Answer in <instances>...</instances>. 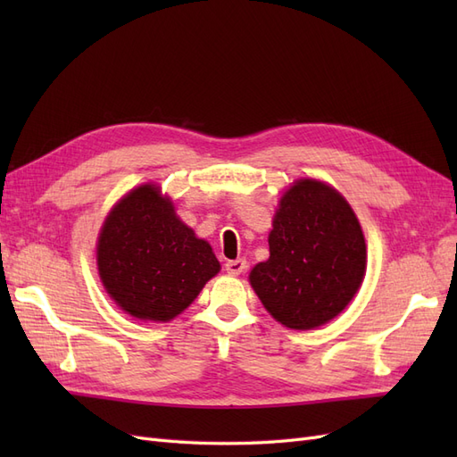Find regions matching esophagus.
Here are the masks:
<instances>
[{
    "label": "esophagus",
    "instance_id": "34e87169",
    "mask_svg": "<svg viewBox=\"0 0 457 457\" xmlns=\"http://www.w3.org/2000/svg\"><path fill=\"white\" fill-rule=\"evenodd\" d=\"M245 269V261L244 259H232V261H227L225 262V270L232 276H238L242 274Z\"/></svg>",
    "mask_w": 457,
    "mask_h": 457
}]
</instances>
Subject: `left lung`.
<instances>
[{"mask_svg": "<svg viewBox=\"0 0 457 457\" xmlns=\"http://www.w3.org/2000/svg\"><path fill=\"white\" fill-rule=\"evenodd\" d=\"M269 247L250 282L265 309L292 329L331 320L364 278L366 242L356 215L339 192L312 179L282 196Z\"/></svg>", "mask_w": 457, "mask_h": 457, "instance_id": "1", "label": "left lung"}]
</instances>
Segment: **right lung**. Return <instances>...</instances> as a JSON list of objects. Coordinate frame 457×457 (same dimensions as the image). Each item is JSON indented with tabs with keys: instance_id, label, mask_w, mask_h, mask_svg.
<instances>
[{
	"instance_id": "1",
	"label": "right lung",
	"mask_w": 457,
	"mask_h": 457,
	"mask_svg": "<svg viewBox=\"0 0 457 457\" xmlns=\"http://www.w3.org/2000/svg\"><path fill=\"white\" fill-rule=\"evenodd\" d=\"M96 265L123 311L154 322L183 312L220 269L212 245L195 237L154 185L135 188L110 212Z\"/></svg>"
}]
</instances>
